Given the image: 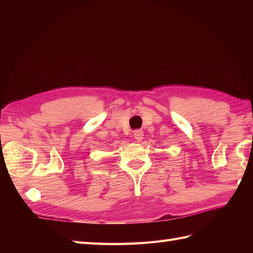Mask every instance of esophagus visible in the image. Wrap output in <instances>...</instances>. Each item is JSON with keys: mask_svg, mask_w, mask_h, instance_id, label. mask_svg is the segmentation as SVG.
Wrapping results in <instances>:
<instances>
[{"mask_svg": "<svg viewBox=\"0 0 253 253\" xmlns=\"http://www.w3.org/2000/svg\"><path fill=\"white\" fill-rule=\"evenodd\" d=\"M133 138L136 139L137 141H141L143 139V131L142 130H135L133 131Z\"/></svg>", "mask_w": 253, "mask_h": 253, "instance_id": "obj_1", "label": "esophagus"}]
</instances>
